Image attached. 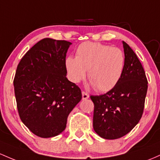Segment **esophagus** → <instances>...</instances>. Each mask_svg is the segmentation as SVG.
Here are the masks:
<instances>
[{
    "label": "esophagus",
    "instance_id": "34e87169",
    "mask_svg": "<svg viewBox=\"0 0 160 160\" xmlns=\"http://www.w3.org/2000/svg\"><path fill=\"white\" fill-rule=\"evenodd\" d=\"M82 97H83V100H86V99H89V94H87V92H85L84 91H83V92H82Z\"/></svg>",
    "mask_w": 160,
    "mask_h": 160
}]
</instances>
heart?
<instances>
[{
    "mask_svg": "<svg viewBox=\"0 0 160 160\" xmlns=\"http://www.w3.org/2000/svg\"><path fill=\"white\" fill-rule=\"evenodd\" d=\"M65 66L70 80L77 83L88 71L90 84L101 92L110 90L124 71V55L121 49L99 42H85L77 47L76 58L68 56Z\"/></svg>",
    "mask_w": 160,
    "mask_h": 160,
    "instance_id": "obj_1",
    "label": "heart"
}]
</instances>
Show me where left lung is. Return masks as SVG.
<instances>
[{
    "mask_svg": "<svg viewBox=\"0 0 160 160\" xmlns=\"http://www.w3.org/2000/svg\"><path fill=\"white\" fill-rule=\"evenodd\" d=\"M124 67L122 77L106 93L91 96L94 103L93 129L107 140L120 138L138 124L143 115L147 79L134 51L122 42Z\"/></svg>",
    "mask_w": 160,
    "mask_h": 160,
    "instance_id": "8db88e82",
    "label": "left lung"
}]
</instances>
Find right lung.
<instances>
[{"mask_svg": "<svg viewBox=\"0 0 160 160\" xmlns=\"http://www.w3.org/2000/svg\"><path fill=\"white\" fill-rule=\"evenodd\" d=\"M71 44L43 38L17 66L13 86L19 115L40 138H52L64 131L68 115L82 99L80 89L66 77V54Z\"/></svg>", "mask_w": 160, "mask_h": 160, "instance_id": "obj_1", "label": "right lung"}]
</instances>
